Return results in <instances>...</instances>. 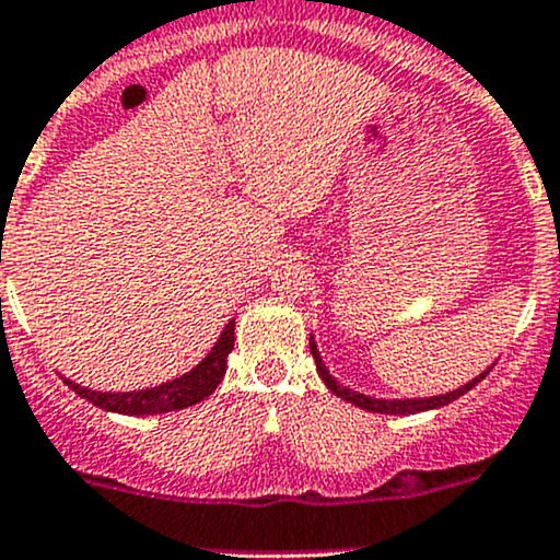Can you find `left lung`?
<instances>
[{
    "label": "left lung",
    "instance_id": "8db88e82",
    "mask_svg": "<svg viewBox=\"0 0 560 560\" xmlns=\"http://www.w3.org/2000/svg\"><path fill=\"white\" fill-rule=\"evenodd\" d=\"M308 346H311L313 361H316V372H318V377L324 380V385H327V388L335 393L337 398H342V401L353 404V407L366 409V411H377V415H420V411L441 409V407H446V404L457 401V398L465 396V393H468V390L476 388V385L481 383V380L487 377L489 370H491V366H489L487 372H481V374H478V377H472L470 383L459 385L457 390L441 393V396H428V398H374V396H364V393H359V390H350V388H346V385H340L335 377H331L329 370H327V364H324V361H322V353H318L313 335H311Z\"/></svg>",
    "mask_w": 560,
    "mask_h": 560
}]
</instances>
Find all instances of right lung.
Here are the masks:
<instances>
[{
    "instance_id": "1",
    "label": "right lung",
    "mask_w": 560,
    "mask_h": 560,
    "mask_svg": "<svg viewBox=\"0 0 560 560\" xmlns=\"http://www.w3.org/2000/svg\"><path fill=\"white\" fill-rule=\"evenodd\" d=\"M233 329H236V318H231L225 324V329L220 331L218 342H214L210 353L194 366V370L180 374V377L170 380V383L153 385L145 390H130V393H101L82 388V385L71 383L63 377V383L77 393V396L88 398L92 407L103 411H114V415H127V417H143V415H164V411H177L194 407V404L205 401L207 396H212L214 388L220 385V380L225 377V359L233 350Z\"/></svg>"
}]
</instances>
